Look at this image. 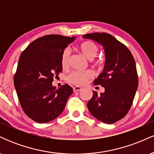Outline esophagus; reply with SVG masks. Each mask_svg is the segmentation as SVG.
<instances>
[{
	"label": "esophagus",
	"instance_id": "obj_1",
	"mask_svg": "<svg viewBox=\"0 0 154 154\" xmlns=\"http://www.w3.org/2000/svg\"><path fill=\"white\" fill-rule=\"evenodd\" d=\"M81 89H82V88L79 87V86H75V87L73 88V91H74V92L79 91Z\"/></svg>",
	"mask_w": 154,
	"mask_h": 154
}]
</instances>
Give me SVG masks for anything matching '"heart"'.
<instances>
[{"label":"heart","instance_id":"obj_1","mask_svg":"<svg viewBox=\"0 0 154 154\" xmlns=\"http://www.w3.org/2000/svg\"><path fill=\"white\" fill-rule=\"evenodd\" d=\"M79 50L82 54L90 61L97 56L98 51V46L95 43L92 41H85L79 45ZM70 58V51L68 48L65 49L61 54V63L63 69H66L69 66V61ZM93 77V73L92 71L79 72L73 71L69 73L66 77V81L71 84L75 85H82L88 79Z\"/></svg>","mask_w":154,"mask_h":154}]
</instances>
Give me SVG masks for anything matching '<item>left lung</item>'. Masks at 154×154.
Wrapping results in <instances>:
<instances>
[{
    "label": "left lung",
    "instance_id": "1",
    "mask_svg": "<svg viewBox=\"0 0 154 154\" xmlns=\"http://www.w3.org/2000/svg\"><path fill=\"white\" fill-rule=\"evenodd\" d=\"M83 38L100 44L106 55L103 72L93 82L105 91L98 95L93 91L88 109L97 119L106 124L115 123L128 114L137 89L135 59L128 48L108 33H91Z\"/></svg>",
    "mask_w": 154,
    "mask_h": 154
}]
</instances>
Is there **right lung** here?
<instances>
[{
	"mask_svg": "<svg viewBox=\"0 0 154 154\" xmlns=\"http://www.w3.org/2000/svg\"><path fill=\"white\" fill-rule=\"evenodd\" d=\"M76 37L48 35L34 40L19 57L14 82L23 111L38 123L48 122L62 113L73 89L53 86L62 72L61 54Z\"/></svg>",
	"mask_w": 154,
	"mask_h": 154,
	"instance_id": "add662e5",
	"label": "right lung"
}]
</instances>
